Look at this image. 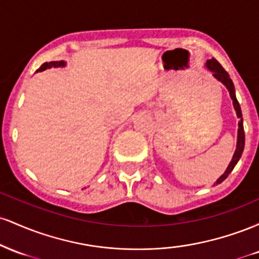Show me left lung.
Instances as JSON below:
<instances>
[{"label":"left lung","instance_id":"left-lung-1","mask_svg":"<svg viewBox=\"0 0 259 259\" xmlns=\"http://www.w3.org/2000/svg\"><path fill=\"white\" fill-rule=\"evenodd\" d=\"M206 67L210 70V72L213 73V76H214L217 80H219V81L223 82V84L225 85V88L228 89L229 94H230L231 100H233V105H234L235 111H236V115H237V118L240 119L239 130H237L236 150H235L233 159H231L230 164L228 165L225 173L223 174L218 180H217L215 185H218V184H221L222 181H224L225 179H227L228 175L230 174L231 171H233V169H234L235 165H236V163L239 162L240 157H241V154L243 152V147H245V132H243V121H242L241 108H240V105H239V102H237V99H236V95H235V88H234V84H233V80L230 79V76H229L227 70H225L224 68H223L221 65V63H219V62L214 58L208 59L207 63H206Z\"/></svg>","mask_w":259,"mask_h":259}]
</instances>
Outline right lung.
Instances as JSON below:
<instances>
[{
  "instance_id": "add662e5",
  "label": "right lung",
  "mask_w": 259,
  "mask_h": 259,
  "mask_svg": "<svg viewBox=\"0 0 259 259\" xmlns=\"http://www.w3.org/2000/svg\"><path fill=\"white\" fill-rule=\"evenodd\" d=\"M65 62L64 61H53L49 62V63H44L40 68L36 70V72H44L45 69H49V68H57V67H64Z\"/></svg>"
}]
</instances>
